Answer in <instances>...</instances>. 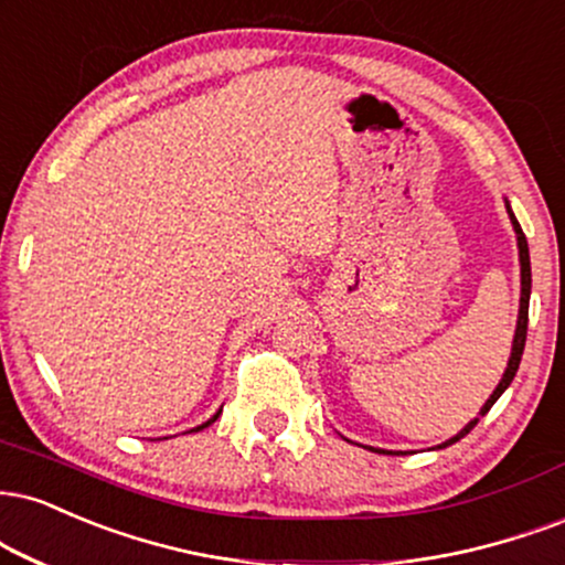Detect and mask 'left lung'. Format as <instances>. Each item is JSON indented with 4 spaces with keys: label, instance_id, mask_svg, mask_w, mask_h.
Here are the masks:
<instances>
[{
    "label": "left lung",
    "instance_id": "8db88e82",
    "mask_svg": "<svg viewBox=\"0 0 565 565\" xmlns=\"http://www.w3.org/2000/svg\"><path fill=\"white\" fill-rule=\"evenodd\" d=\"M505 210H508V217H511L513 223V231H515V244H519V263H521V300H519V321H515V334H513V348H511V358H508V365H505V373H502L500 384L494 386V392L489 394V399L484 405H481L479 416L473 420H468V424L460 429L455 437H450L447 441H441V445H437V450H441V447H450L455 445L458 439H463L468 431L473 429V426L479 424L481 416H487L489 407H492L494 403L500 399V394L508 390L513 382L515 371H519V363H521V355H523V344H526V323H529V295H532V263H529V244H526V236H523V231L519 226V221H515L513 210H511V202L505 200ZM350 441V439H348ZM371 452H392V450H382V447H369Z\"/></svg>",
    "mask_w": 565,
    "mask_h": 565
}]
</instances>
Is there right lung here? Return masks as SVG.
<instances>
[{"label": "right lung", "mask_w": 565, "mask_h": 565, "mask_svg": "<svg viewBox=\"0 0 565 565\" xmlns=\"http://www.w3.org/2000/svg\"><path fill=\"white\" fill-rule=\"evenodd\" d=\"M217 416H221V411H217V413H215V416H213V418H207V420H205V424H200V426H194V429H189V431H202V429H207V426H210V424H213V420H217Z\"/></svg>", "instance_id": "obj_1"}]
</instances>
